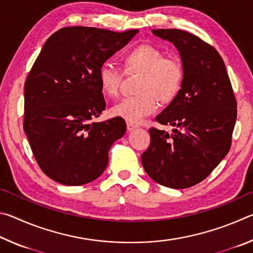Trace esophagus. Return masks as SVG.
I'll use <instances>...</instances> for the list:
<instances>
[{"mask_svg":"<svg viewBox=\"0 0 253 253\" xmlns=\"http://www.w3.org/2000/svg\"><path fill=\"white\" fill-rule=\"evenodd\" d=\"M137 128V126L136 125H134V124H131V123H127V130L128 131H132V130H135Z\"/></svg>","mask_w":253,"mask_h":253,"instance_id":"34e87169","label":"esophagus"}]
</instances>
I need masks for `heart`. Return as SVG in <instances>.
I'll list each match as a JSON object with an SVG mask.
<instances>
[{"mask_svg": "<svg viewBox=\"0 0 253 253\" xmlns=\"http://www.w3.org/2000/svg\"><path fill=\"white\" fill-rule=\"evenodd\" d=\"M127 74H142L136 84L137 95L117 102L111 114L126 122L138 124L145 117L155 114L158 99L169 101L178 92L183 81V66L175 58H165L163 51L152 44H140L127 52L124 59ZM123 79V72L113 62H105L98 71L102 92L116 97Z\"/></svg>", "mask_w": 253, "mask_h": 253, "instance_id": "obj_1", "label": "heart"}]
</instances>
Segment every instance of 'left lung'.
<instances>
[{
	"instance_id": "1",
	"label": "left lung",
	"mask_w": 253,
	"mask_h": 253,
	"mask_svg": "<svg viewBox=\"0 0 253 253\" xmlns=\"http://www.w3.org/2000/svg\"><path fill=\"white\" fill-rule=\"evenodd\" d=\"M153 33L178 50L184 76L177 95L155 118L173 126V134L151 128L142 164L161 185L187 188L207 178L229 153L237 100L223 59L212 45L177 29Z\"/></svg>"
}]
</instances>
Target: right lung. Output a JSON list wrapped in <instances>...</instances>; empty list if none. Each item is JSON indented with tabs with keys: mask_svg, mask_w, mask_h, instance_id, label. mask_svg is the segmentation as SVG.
I'll use <instances>...</instances> for the list:
<instances>
[{
	"mask_svg": "<svg viewBox=\"0 0 253 253\" xmlns=\"http://www.w3.org/2000/svg\"><path fill=\"white\" fill-rule=\"evenodd\" d=\"M137 33L62 28L38 55L24 84L23 128L38 165L53 181L83 185L108 165L126 124L121 117L91 123L106 108L98 71Z\"/></svg>",
	"mask_w": 253,
	"mask_h": 253,
	"instance_id": "add662e5",
	"label": "right lung"
}]
</instances>
